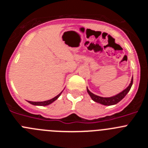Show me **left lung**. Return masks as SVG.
<instances>
[{
    "label": "left lung",
    "mask_w": 148,
    "mask_h": 148,
    "mask_svg": "<svg viewBox=\"0 0 148 148\" xmlns=\"http://www.w3.org/2000/svg\"><path fill=\"white\" fill-rule=\"evenodd\" d=\"M133 78L131 79V82H130V85L128 86L125 90H123L122 92L119 93L118 95H114L113 97H110V98H104V97H101V96H98V95H95V94L92 93V92H90V90L87 88V92L90 95V96L91 97V99L95 101V102L99 103V104H101L103 105H113V104H116L117 103H119L121 99H123L125 98V95L127 94V92L130 91V88L132 87V84H133Z\"/></svg>",
    "instance_id": "8db88e82"
}]
</instances>
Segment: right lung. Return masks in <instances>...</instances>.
Segmentation results:
<instances>
[{
	"instance_id": "right-lung-1",
	"label": "right lung",
	"mask_w": 148,
	"mask_h": 148,
	"mask_svg": "<svg viewBox=\"0 0 148 148\" xmlns=\"http://www.w3.org/2000/svg\"><path fill=\"white\" fill-rule=\"evenodd\" d=\"M61 94L59 93L58 95H56V97H54L53 99H49V100H47V101H37V102H35V101H29V103H30V104H33V105H38V106H47V105H49V104H51V103H53V101H55L56 100V99H58V97L60 96V95Z\"/></svg>"
}]
</instances>
